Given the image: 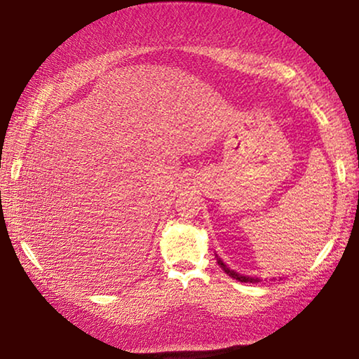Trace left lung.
<instances>
[{
    "label": "left lung",
    "mask_w": 359,
    "mask_h": 359,
    "mask_svg": "<svg viewBox=\"0 0 359 359\" xmlns=\"http://www.w3.org/2000/svg\"><path fill=\"white\" fill-rule=\"evenodd\" d=\"M217 263H219V266L224 269L225 273L229 274V276H232L233 279H237V281H240V283H257V281H259L258 278H250V276H242V274H238V273H235L233 269H229L227 268V264H225L222 259H220L219 257H217Z\"/></svg>",
    "instance_id": "left-lung-1"
}]
</instances>
